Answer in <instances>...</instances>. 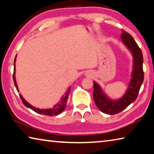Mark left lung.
Instances as JSON below:
<instances>
[{
    "label": "left lung",
    "mask_w": 154,
    "mask_h": 154,
    "mask_svg": "<svg viewBox=\"0 0 154 154\" xmlns=\"http://www.w3.org/2000/svg\"><path fill=\"white\" fill-rule=\"evenodd\" d=\"M121 40L131 52L133 58L131 79L126 92L120 98L112 100L103 92L102 88L97 83L94 82L93 98L96 105L103 113L109 115L119 113L136 100L144 79L143 70V57L139 47L135 42L133 37L124 30H122Z\"/></svg>",
    "instance_id": "1"
}]
</instances>
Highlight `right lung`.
Instances as JSON below:
<instances>
[{
	"label": "right lung",
	"instance_id": "obj_1",
	"mask_svg": "<svg viewBox=\"0 0 154 154\" xmlns=\"http://www.w3.org/2000/svg\"><path fill=\"white\" fill-rule=\"evenodd\" d=\"M16 57H17V55L15 56V58L14 60V75H13V78H14V84L15 85V88H16L17 92H19V89H18V86L16 82V79H15V61H16ZM70 90H71V87L68 88L67 92H66V94H65V95L61 98L60 102L57 103L56 105H54L53 106V108H50V109H41L39 108H36L35 106H33L31 105L30 103H28L27 101L22 97V95L20 94V96L23 104H24L26 106H27L28 108L32 109V111H34L37 113L46 115V116H57V115L62 113V112L66 109L67 100H68V98H69V93L70 92Z\"/></svg>",
	"mask_w": 154,
	"mask_h": 154
}]
</instances>
